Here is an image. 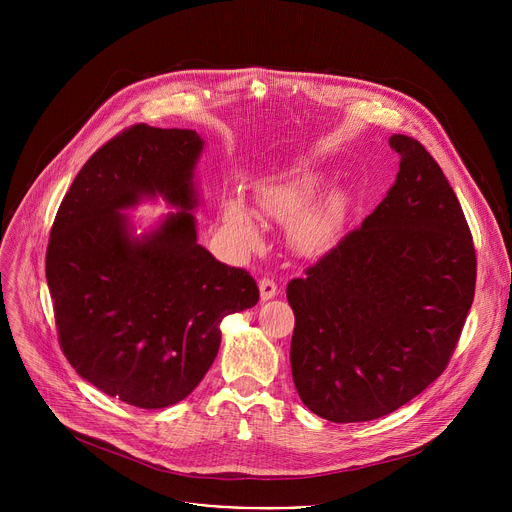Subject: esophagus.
<instances>
[{"label": "esophagus", "instance_id": "obj_1", "mask_svg": "<svg viewBox=\"0 0 512 512\" xmlns=\"http://www.w3.org/2000/svg\"><path fill=\"white\" fill-rule=\"evenodd\" d=\"M259 291H261V300L267 302V300L277 296V283L273 279H269V277H263L259 281Z\"/></svg>", "mask_w": 512, "mask_h": 512}]
</instances>
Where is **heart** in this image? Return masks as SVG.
Returning a JSON list of instances; mask_svg holds the SVG:
<instances>
[{"instance_id": "b5f03b06", "label": "heart", "mask_w": 512, "mask_h": 512, "mask_svg": "<svg viewBox=\"0 0 512 512\" xmlns=\"http://www.w3.org/2000/svg\"><path fill=\"white\" fill-rule=\"evenodd\" d=\"M312 198L314 182L308 176L265 184L257 190V202L271 218L279 223L296 221L294 227H291V235H294L300 247L306 249L322 245L332 233L338 218L334 206H322L303 215L301 212L308 208ZM223 223L239 247L255 249L261 243V233L255 218L243 200L227 198L223 202Z\"/></svg>"}]
</instances>
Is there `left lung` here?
<instances>
[{
  "label": "left lung",
  "instance_id": "left-lung-1",
  "mask_svg": "<svg viewBox=\"0 0 512 512\" xmlns=\"http://www.w3.org/2000/svg\"><path fill=\"white\" fill-rule=\"evenodd\" d=\"M389 145L401 162L383 202L287 283L291 375L334 423L379 419L427 389L474 300L476 251L450 182L417 139Z\"/></svg>",
  "mask_w": 512,
  "mask_h": 512
}]
</instances>
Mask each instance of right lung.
<instances>
[{
  "instance_id": "obj_1",
  "label": "right lung",
  "mask_w": 512,
  "mask_h": 512,
  "mask_svg": "<svg viewBox=\"0 0 512 512\" xmlns=\"http://www.w3.org/2000/svg\"><path fill=\"white\" fill-rule=\"evenodd\" d=\"M202 148L192 129L121 131L77 174L50 231L46 281L64 356L139 409L188 397L216 358L223 318L259 302L245 269L198 245ZM158 195L179 210L135 238L124 210Z\"/></svg>"
}]
</instances>
